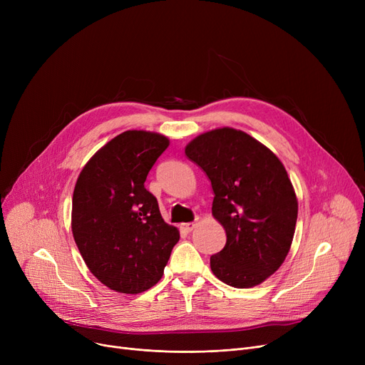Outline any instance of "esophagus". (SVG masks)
Segmentation results:
<instances>
[{"instance_id": "1", "label": "esophagus", "mask_w": 365, "mask_h": 365, "mask_svg": "<svg viewBox=\"0 0 365 365\" xmlns=\"http://www.w3.org/2000/svg\"><path fill=\"white\" fill-rule=\"evenodd\" d=\"M195 226H197L195 223H182V225H180V229H182V231H183L185 234H189V232L194 231Z\"/></svg>"}]
</instances>
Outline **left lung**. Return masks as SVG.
<instances>
[{
	"instance_id": "8db88e82",
	"label": "left lung",
	"mask_w": 365,
	"mask_h": 365,
	"mask_svg": "<svg viewBox=\"0 0 365 365\" xmlns=\"http://www.w3.org/2000/svg\"><path fill=\"white\" fill-rule=\"evenodd\" d=\"M212 182V213L226 231L210 257L213 274L235 289L262 284L284 263L294 237L297 198L275 153L241 130L216 128L185 148Z\"/></svg>"
}]
</instances>
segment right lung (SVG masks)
<instances>
[{"mask_svg": "<svg viewBox=\"0 0 365 365\" xmlns=\"http://www.w3.org/2000/svg\"><path fill=\"white\" fill-rule=\"evenodd\" d=\"M168 145L160 133L124 131L94 153L75 183V244L90 272L113 292L138 294L155 285L180 238L145 187Z\"/></svg>", "mask_w": 365, "mask_h": 365, "instance_id": "add662e5", "label": "right lung"}]
</instances>
